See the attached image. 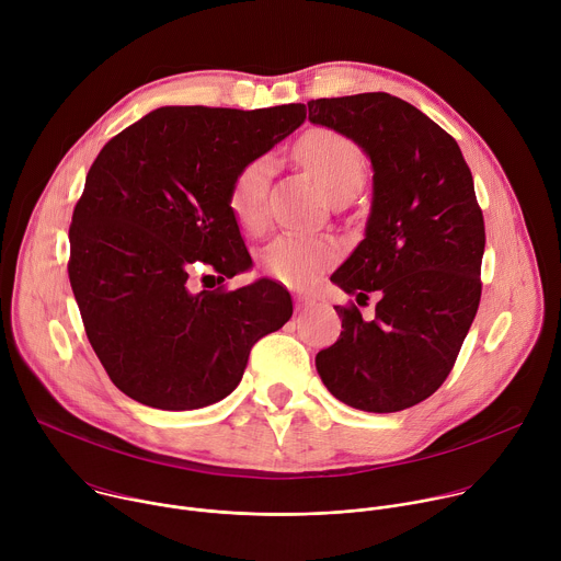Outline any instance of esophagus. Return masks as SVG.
<instances>
[{
  "label": "esophagus",
  "mask_w": 561,
  "mask_h": 561,
  "mask_svg": "<svg viewBox=\"0 0 561 561\" xmlns=\"http://www.w3.org/2000/svg\"><path fill=\"white\" fill-rule=\"evenodd\" d=\"M310 306H314V299H310V297H306V295H299L297 297V310L301 312V310H308Z\"/></svg>",
  "instance_id": "34e87169"
}]
</instances>
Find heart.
Masks as SVG:
<instances>
[{
	"label": "heart",
	"instance_id": "obj_1",
	"mask_svg": "<svg viewBox=\"0 0 561 561\" xmlns=\"http://www.w3.org/2000/svg\"><path fill=\"white\" fill-rule=\"evenodd\" d=\"M301 167L329 195L344 188H357L366 175V162L359 146L333 130L312 128L295 146ZM271 159L257 157L239 169L228 188V206L234 219L249 230H260L266 221V191L271 180ZM337 257V244L329 237L282 234L264 251L262 266L277 282L306 288Z\"/></svg>",
	"mask_w": 561,
	"mask_h": 561
}]
</instances>
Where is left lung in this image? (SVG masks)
<instances>
[{
    "mask_svg": "<svg viewBox=\"0 0 561 561\" xmlns=\"http://www.w3.org/2000/svg\"><path fill=\"white\" fill-rule=\"evenodd\" d=\"M308 119L364 148L373 164L366 234L331 275L365 305L335 306L340 340L314 366L340 402L397 413L448 377L482 297L484 215L457 141L413 104L388 93L310 100Z\"/></svg>",
    "mask_w": 561,
    "mask_h": 561,
    "instance_id": "8db88e82",
    "label": "left lung"
}]
</instances>
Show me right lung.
<instances>
[{"label": "right lung", "instance_id": "add662e5", "mask_svg": "<svg viewBox=\"0 0 561 561\" xmlns=\"http://www.w3.org/2000/svg\"><path fill=\"white\" fill-rule=\"evenodd\" d=\"M304 119V104L164 106L100 150L72 210L68 277L95 355L135 402H219L251 348L290 319V295L273 279L193 293L188 275L204 264L224 282L251 268L230 182Z\"/></svg>", "mask_w": 561, "mask_h": 561}]
</instances>
